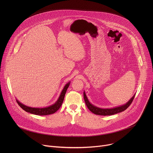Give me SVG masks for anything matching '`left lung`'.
<instances>
[{
    "mask_svg": "<svg viewBox=\"0 0 153 153\" xmlns=\"http://www.w3.org/2000/svg\"><path fill=\"white\" fill-rule=\"evenodd\" d=\"M135 95H136V93L125 104H123L122 105H120V106H116L114 108H102L93 105L89 101L88 97H87L86 95L85 91H83V97H84L85 102L86 106L88 107V108L93 113L97 115H100V116H110V115L117 114L119 113L125 111L126 109L128 108V107L131 105V103H132L135 97Z\"/></svg>",
    "mask_w": 153,
    "mask_h": 153,
    "instance_id": "left-lung-1",
    "label": "left lung"
}]
</instances>
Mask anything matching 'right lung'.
I'll return each instance as SVG.
<instances>
[{
	"mask_svg": "<svg viewBox=\"0 0 153 153\" xmlns=\"http://www.w3.org/2000/svg\"><path fill=\"white\" fill-rule=\"evenodd\" d=\"M71 82H68L66 85H65L63 87L62 91H61V93L57 99V100L56 101V102L48 106L42 107V108H35V107H31L27 106L23 103L20 102L17 99L16 102L19 104V105L23 109L24 111H25L27 113H30L31 114H33L35 115H39V116H47L52 114L54 113H56L59 109L60 108L61 105H62V103L64 100V97L65 96V93L67 92V90L68 88L69 85H70Z\"/></svg>",
	"mask_w": 153,
	"mask_h": 153,
	"instance_id": "obj_1",
	"label": "right lung"
}]
</instances>
